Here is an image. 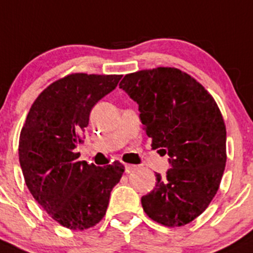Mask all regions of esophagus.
I'll use <instances>...</instances> for the list:
<instances>
[{"label":"esophagus","mask_w":253,"mask_h":253,"mask_svg":"<svg viewBox=\"0 0 253 253\" xmlns=\"http://www.w3.org/2000/svg\"><path fill=\"white\" fill-rule=\"evenodd\" d=\"M125 169H126L127 173H132V172L137 169V166L135 165H131V164H126L125 165Z\"/></svg>","instance_id":"esophagus-1"}]
</instances>
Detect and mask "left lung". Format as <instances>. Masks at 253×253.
<instances>
[{
  "label": "left lung",
  "instance_id": "8db88e82",
  "mask_svg": "<svg viewBox=\"0 0 253 253\" xmlns=\"http://www.w3.org/2000/svg\"><path fill=\"white\" fill-rule=\"evenodd\" d=\"M120 88L138 103L151 148L169 154L171 169L156 173L142 198L149 218L183 227L209 207L227 161V131L216 100L189 74L169 66L127 74Z\"/></svg>",
  "mask_w": 253,
  "mask_h": 253
}]
</instances>
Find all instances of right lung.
<instances>
[{
  "label": "right lung",
  "instance_id": "obj_1",
  "mask_svg": "<svg viewBox=\"0 0 253 253\" xmlns=\"http://www.w3.org/2000/svg\"><path fill=\"white\" fill-rule=\"evenodd\" d=\"M122 75L69 74L52 82L31 105L19 137L26 187L57 223L71 230L94 227L105 216L125 166L79 161L92 108L118 86Z\"/></svg>",
  "mask_w": 253,
  "mask_h": 253
}]
</instances>
